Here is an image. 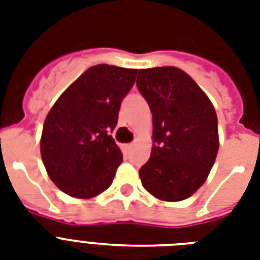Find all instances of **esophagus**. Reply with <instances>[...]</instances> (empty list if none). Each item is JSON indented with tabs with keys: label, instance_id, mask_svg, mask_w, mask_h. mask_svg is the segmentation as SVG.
I'll return each mask as SVG.
<instances>
[{
	"label": "esophagus",
	"instance_id": "esophagus-1",
	"mask_svg": "<svg viewBox=\"0 0 260 260\" xmlns=\"http://www.w3.org/2000/svg\"><path fill=\"white\" fill-rule=\"evenodd\" d=\"M132 147H134V144H122V152H124V154L129 152V151L132 150Z\"/></svg>",
	"mask_w": 260,
	"mask_h": 260
}]
</instances>
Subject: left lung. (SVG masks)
<instances>
[{
	"mask_svg": "<svg viewBox=\"0 0 260 260\" xmlns=\"http://www.w3.org/2000/svg\"><path fill=\"white\" fill-rule=\"evenodd\" d=\"M136 85L154 125L150 160L139 171L143 187L160 201L186 200L204 185L217 156L213 104L178 67L142 69Z\"/></svg>",
	"mask_w": 260,
	"mask_h": 260,
	"instance_id": "1",
	"label": "left lung"
}]
</instances>
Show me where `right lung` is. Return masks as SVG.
I'll use <instances>...</instances> for the list:
<instances>
[{"instance_id":"right-lung-1","label":"right lung","mask_w":260,"mask_h":260,"mask_svg":"<svg viewBox=\"0 0 260 260\" xmlns=\"http://www.w3.org/2000/svg\"><path fill=\"white\" fill-rule=\"evenodd\" d=\"M138 70L112 64L87 69L47 114L40 154L51 181L78 200L97 197L113 182L122 154L110 131Z\"/></svg>"}]
</instances>
